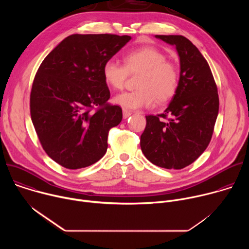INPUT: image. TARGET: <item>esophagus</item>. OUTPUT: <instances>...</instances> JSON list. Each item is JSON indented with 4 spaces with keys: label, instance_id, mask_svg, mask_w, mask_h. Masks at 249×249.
Segmentation results:
<instances>
[{
    "label": "esophagus",
    "instance_id": "esophagus-1",
    "mask_svg": "<svg viewBox=\"0 0 249 249\" xmlns=\"http://www.w3.org/2000/svg\"><path fill=\"white\" fill-rule=\"evenodd\" d=\"M131 114H132V112L130 110H128L126 108H123V118L124 119H127Z\"/></svg>",
    "mask_w": 249,
    "mask_h": 249
}]
</instances>
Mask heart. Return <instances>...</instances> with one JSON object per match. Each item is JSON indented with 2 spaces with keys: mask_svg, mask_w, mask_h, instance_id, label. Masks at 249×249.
<instances>
[{
  "mask_svg": "<svg viewBox=\"0 0 249 249\" xmlns=\"http://www.w3.org/2000/svg\"><path fill=\"white\" fill-rule=\"evenodd\" d=\"M165 55L152 46L140 47L124 56V65L115 60L106 61L102 67L105 84L113 89H121L128 73H141L137 90L124 91L114 97V102L126 109L151 107L157 99L166 102L178 88V71L165 60Z\"/></svg>",
  "mask_w": 249,
  "mask_h": 249,
  "instance_id": "obj_1",
  "label": "heart"
}]
</instances>
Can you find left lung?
Wrapping results in <instances>:
<instances>
[{"instance_id": "obj_1", "label": "left lung", "mask_w": 249, "mask_h": 249, "mask_svg": "<svg viewBox=\"0 0 249 249\" xmlns=\"http://www.w3.org/2000/svg\"><path fill=\"white\" fill-rule=\"evenodd\" d=\"M156 37L175 46L180 75L164 112L146 116L140 145L152 163L181 169L195 161L210 143L219 112L218 89L208 62L189 39L182 35Z\"/></svg>"}]
</instances>
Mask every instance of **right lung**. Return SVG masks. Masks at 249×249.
<instances>
[{
  "label": "right lung",
  "mask_w": 249,
  "mask_h": 249,
  "mask_svg": "<svg viewBox=\"0 0 249 249\" xmlns=\"http://www.w3.org/2000/svg\"><path fill=\"white\" fill-rule=\"evenodd\" d=\"M128 35L72 34L43 60L30 93V115L43 150L69 169L98 161L108 132L122 109L107 103L110 91L102 67L127 42Z\"/></svg>",
  "instance_id": "1"
}]
</instances>
